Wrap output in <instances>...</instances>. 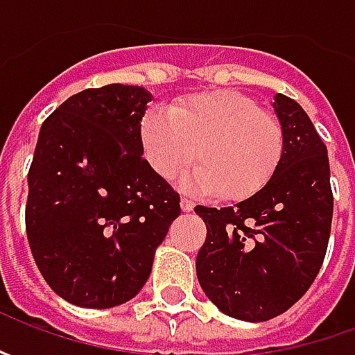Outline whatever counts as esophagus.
<instances>
[{"label": "esophagus", "instance_id": "1", "mask_svg": "<svg viewBox=\"0 0 355 355\" xmlns=\"http://www.w3.org/2000/svg\"><path fill=\"white\" fill-rule=\"evenodd\" d=\"M193 207H196V203H193L191 199L182 198V209H184V211H191Z\"/></svg>", "mask_w": 355, "mask_h": 355}]
</instances>
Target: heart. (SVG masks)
<instances>
[{
	"label": "heart",
	"mask_w": 355,
	"mask_h": 355,
	"mask_svg": "<svg viewBox=\"0 0 355 355\" xmlns=\"http://www.w3.org/2000/svg\"><path fill=\"white\" fill-rule=\"evenodd\" d=\"M140 146L159 178L171 180L196 157L184 180L201 193L245 199L261 191L284 152L280 120L233 90L189 94L168 110L150 108L140 120Z\"/></svg>",
	"instance_id": "1"
}]
</instances>
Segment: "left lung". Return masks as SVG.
Listing matches in <instances>:
<instances>
[{
  "instance_id": "8db88e82",
  "label": "left lung",
  "mask_w": 355,
  "mask_h": 355,
  "mask_svg": "<svg viewBox=\"0 0 355 355\" xmlns=\"http://www.w3.org/2000/svg\"><path fill=\"white\" fill-rule=\"evenodd\" d=\"M284 152L270 182L235 207H203V293L227 316L265 322L298 302L320 270L332 229L328 150L302 106L275 96Z\"/></svg>"
}]
</instances>
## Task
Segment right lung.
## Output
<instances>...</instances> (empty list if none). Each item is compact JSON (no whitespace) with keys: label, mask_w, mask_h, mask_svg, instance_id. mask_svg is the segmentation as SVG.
<instances>
[{"label":"right lung","mask_w":355,"mask_h":355,"mask_svg":"<svg viewBox=\"0 0 355 355\" xmlns=\"http://www.w3.org/2000/svg\"><path fill=\"white\" fill-rule=\"evenodd\" d=\"M142 87L73 94L43 122L29 168L25 229L37 268L67 302L110 308L140 293L180 193L142 156Z\"/></svg>","instance_id":"1"}]
</instances>
